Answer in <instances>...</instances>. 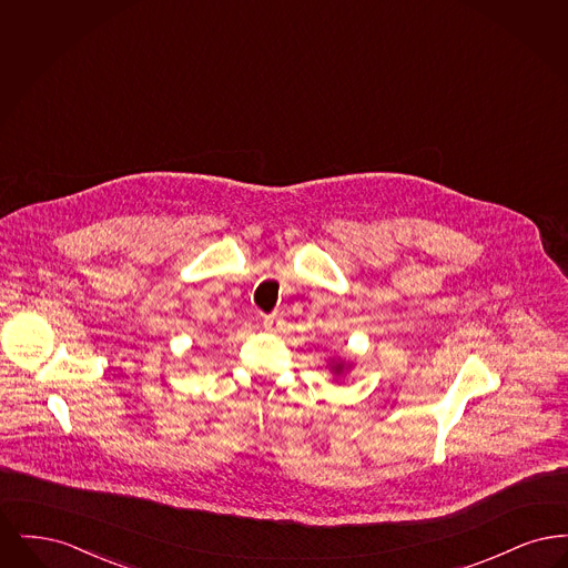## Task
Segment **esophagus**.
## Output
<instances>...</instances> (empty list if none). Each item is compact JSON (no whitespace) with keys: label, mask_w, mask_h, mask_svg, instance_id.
<instances>
[{"label":"esophagus","mask_w":568,"mask_h":568,"mask_svg":"<svg viewBox=\"0 0 568 568\" xmlns=\"http://www.w3.org/2000/svg\"><path fill=\"white\" fill-rule=\"evenodd\" d=\"M281 324H283V320H281L278 315H266V317H264V327L271 329V332H276V329L281 327Z\"/></svg>","instance_id":"obj_1"}]
</instances>
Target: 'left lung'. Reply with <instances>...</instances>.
<instances>
[{
	"instance_id": "obj_1",
	"label": "left lung",
	"mask_w": 568,
	"mask_h": 568,
	"mask_svg": "<svg viewBox=\"0 0 568 568\" xmlns=\"http://www.w3.org/2000/svg\"><path fill=\"white\" fill-rule=\"evenodd\" d=\"M327 371L332 373V377H345L352 371V362L341 359V357H329L327 359Z\"/></svg>"
}]
</instances>
